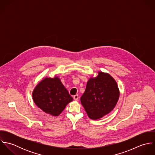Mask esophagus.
<instances>
[{
	"label": "esophagus",
	"instance_id": "34e87169",
	"mask_svg": "<svg viewBox=\"0 0 155 155\" xmlns=\"http://www.w3.org/2000/svg\"><path fill=\"white\" fill-rule=\"evenodd\" d=\"M73 99L75 100V101H77V100H78V99H79V95H74L73 97Z\"/></svg>",
	"mask_w": 155,
	"mask_h": 155
}]
</instances>
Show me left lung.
Returning a JSON list of instances; mask_svg holds the SVG:
<instances>
[{"label":"left lung","instance_id":"1","mask_svg":"<svg viewBox=\"0 0 155 155\" xmlns=\"http://www.w3.org/2000/svg\"><path fill=\"white\" fill-rule=\"evenodd\" d=\"M119 91L114 79L107 73L98 72L95 78H90L81 101L92 119L101 118L115 107Z\"/></svg>","mask_w":155,"mask_h":155}]
</instances>
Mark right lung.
Returning a JSON list of instances; mask_svg holds the SVG:
<instances>
[{"mask_svg":"<svg viewBox=\"0 0 155 155\" xmlns=\"http://www.w3.org/2000/svg\"><path fill=\"white\" fill-rule=\"evenodd\" d=\"M35 103L46 113L57 116L73 100L60 79L45 78L33 92Z\"/></svg>","mask_w":155,"mask_h":155,"instance_id":"1","label":"right lung"}]
</instances>
